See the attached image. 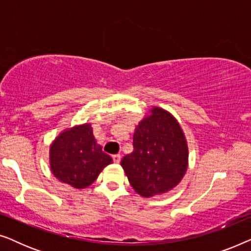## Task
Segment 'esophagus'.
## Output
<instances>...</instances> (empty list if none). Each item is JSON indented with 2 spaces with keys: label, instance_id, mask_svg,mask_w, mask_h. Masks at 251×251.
Here are the masks:
<instances>
[{
  "label": "esophagus",
  "instance_id": "esophagus-1",
  "mask_svg": "<svg viewBox=\"0 0 251 251\" xmlns=\"http://www.w3.org/2000/svg\"><path fill=\"white\" fill-rule=\"evenodd\" d=\"M113 161H114L115 163H120V161H121V156H120V154H115V155H113Z\"/></svg>",
  "mask_w": 251,
  "mask_h": 251
}]
</instances>
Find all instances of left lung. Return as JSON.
Masks as SVG:
<instances>
[{"label":"left lung","mask_w":251,"mask_h":251,"mask_svg":"<svg viewBox=\"0 0 251 251\" xmlns=\"http://www.w3.org/2000/svg\"><path fill=\"white\" fill-rule=\"evenodd\" d=\"M150 112L133 133V152L121 161L130 185L145 198L173 190L188 164L186 138L177 120L163 108Z\"/></svg>","instance_id":"1"}]
</instances>
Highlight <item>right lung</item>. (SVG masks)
Wrapping results in <instances>:
<instances>
[{
  "instance_id": "add662e5",
  "label": "right lung",
  "mask_w": 251,
  "mask_h": 251,
  "mask_svg": "<svg viewBox=\"0 0 251 251\" xmlns=\"http://www.w3.org/2000/svg\"><path fill=\"white\" fill-rule=\"evenodd\" d=\"M112 162V157L102 152L88 123L64 130L50 146L51 171L60 181L74 188L90 186Z\"/></svg>"
}]
</instances>
